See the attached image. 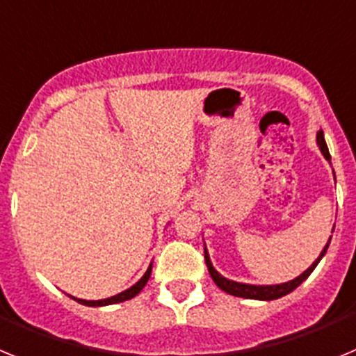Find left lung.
Wrapping results in <instances>:
<instances>
[{"instance_id":"1","label":"left lung","mask_w":356,"mask_h":356,"mask_svg":"<svg viewBox=\"0 0 356 356\" xmlns=\"http://www.w3.org/2000/svg\"><path fill=\"white\" fill-rule=\"evenodd\" d=\"M317 144H319L321 153H323V155H325V159L330 162V160H332V156H330V151H328V146H326V140H325V135H323V131H317ZM332 234H333V229H332ZM330 241H332V237H330ZM330 241H328V244L325 246V250L321 251V254L317 257L316 262L308 267L303 275H300L298 278L291 280V282H287V284H280V285H248V284H238V282H232V280H226L225 276H221L219 273L216 271V269H213L207 248H205V262H207V267H209L210 276H212V280H213V284L221 289V291H225L226 294L237 296V298H246V300L271 301V300H278V298H282V296H287L289 292L294 291L298 285L303 284L305 280L310 276V273L316 269V266L319 264V260L325 257L326 250H328V246H330Z\"/></svg>"}]
</instances>
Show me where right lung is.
Returning <instances> with one entry per match:
<instances>
[{
    "instance_id": "right-lung-1",
    "label": "right lung",
    "mask_w": 356,
    "mask_h": 356,
    "mask_svg": "<svg viewBox=\"0 0 356 356\" xmlns=\"http://www.w3.org/2000/svg\"><path fill=\"white\" fill-rule=\"evenodd\" d=\"M151 276V266L147 267V271L144 273L143 278L137 282V284L134 285V287L127 289L124 292H121V294L118 296H112V298H106V300H97V301H87V300H78V298H72V300H76L78 303L81 305H87V307H105V305H114V303H121V301H127V300H131V298H135V296L139 294L140 291L144 289V285L147 284V280H149Z\"/></svg>"
}]
</instances>
